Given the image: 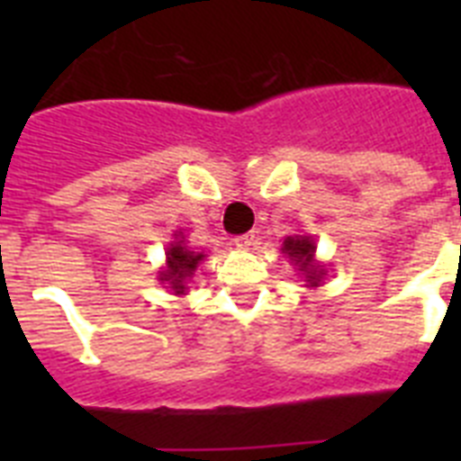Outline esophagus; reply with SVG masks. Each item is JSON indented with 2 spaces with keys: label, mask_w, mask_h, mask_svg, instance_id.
I'll return each instance as SVG.
<instances>
[{
  "label": "esophagus",
  "mask_w": 461,
  "mask_h": 461,
  "mask_svg": "<svg viewBox=\"0 0 461 461\" xmlns=\"http://www.w3.org/2000/svg\"><path fill=\"white\" fill-rule=\"evenodd\" d=\"M233 244H235V247H238L240 251L251 249V244H254V233H242V235H238V238L233 240Z\"/></svg>",
  "instance_id": "esophagus-1"
}]
</instances>
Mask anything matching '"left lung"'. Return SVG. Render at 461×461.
Instances as JSON below:
<instances>
[{"label": "left lung", "instance_id": "obj_1", "mask_svg": "<svg viewBox=\"0 0 461 461\" xmlns=\"http://www.w3.org/2000/svg\"><path fill=\"white\" fill-rule=\"evenodd\" d=\"M284 254L291 256V260H295V266L304 272L307 281L312 286H316L321 281V267L313 263V242L303 235H295V238H288L284 242Z\"/></svg>", "mask_w": 461, "mask_h": 461}]
</instances>
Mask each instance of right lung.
Listing matches in <instances>:
<instances>
[{"label":"right lung","mask_w":461,"mask_h":461,"mask_svg":"<svg viewBox=\"0 0 461 461\" xmlns=\"http://www.w3.org/2000/svg\"><path fill=\"white\" fill-rule=\"evenodd\" d=\"M203 258V254H195L189 251L186 247H182L180 242L173 244L168 249V270L161 275V281H168L170 286L177 293L185 291V279L194 275L198 260Z\"/></svg>","instance_id":"1"}]
</instances>
